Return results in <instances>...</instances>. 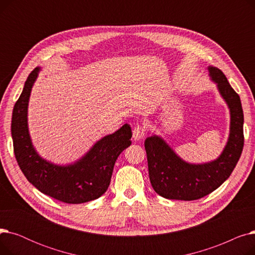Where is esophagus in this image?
Wrapping results in <instances>:
<instances>
[{
  "instance_id": "esophagus-1",
  "label": "esophagus",
  "mask_w": 255,
  "mask_h": 255,
  "mask_svg": "<svg viewBox=\"0 0 255 255\" xmlns=\"http://www.w3.org/2000/svg\"><path fill=\"white\" fill-rule=\"evenodd\" d=\"M145 131H146V127L145 126L137 125L132 131V133H133V139H134V140H140L144 136Z\"/></svg>"
}]
</instances>
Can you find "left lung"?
I'll list each match as a JSON object with an SVG mask.
<instances>
[{
  "label": "left lung",
  "mask_w": 255,
  "mask_h": 255,
  "mask_svg": "<svg viewBox=\"0 0 255 255\" xmlns=\"http://www.w3.org/2000/svg\"><path fill=\"white\" fill-rule=\"evenodd\" d=\"M210 76L231 111V133L220 157L210 163L189 164L177 156L166 142L156 135L144 141L149 177L154 190L168 199L195 200L202 198L230 178L244 146V114L240 96L224 73L209 67Z\"/></svg>",
  "instance_id": "left-lung-1"
}]
</instances>
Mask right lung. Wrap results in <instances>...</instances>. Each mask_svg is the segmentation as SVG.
I'll use <instances>...</instances> for the list:
<instances>
[{
    "label": "right lung",
    "instance_id": "add662e5",
    "mask_svg": "<svg viewBox=\"0 0 255 255\" xmlns=\"http://www.w3.org/2000/svg\"><path fill=\"white\" fill-rule=\"evenodd\" d=\"M38 71L39 68H35L26 78L12 113L11 134L16 161L28 181L52 198L66 204L96 199L109 188L117 158L131 144V127L125 124L103 137L74 164L59 166L45 161L33 148L26 122L30 94Z\"/></svg>",
    "mask_w": 255,
    "mask_h": 255
}]
</instances>
